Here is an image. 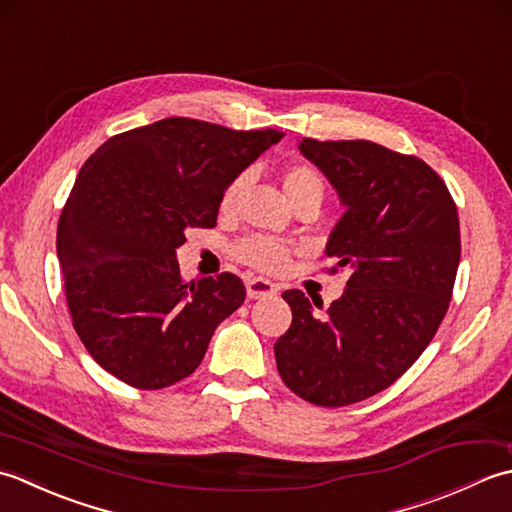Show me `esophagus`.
Wrapping results in <instances>:
<instances>
[{"label": "esophagus", "instance_id": "obj_1", "mask_svg": "<svg viewBox=\"0 0 512 512\" xmlns=\"http://www.w3.org/2000/svg\"><path fill=\"white\" fill-rule=\"evenodd\" d=\"M245 287H247V296L252 300H258V298H267V296H274L278 287L271 283V280H265V278H247L245 280Z\"/></svg>", "mask_w": 512, "mask_h": 512}]
</instances>
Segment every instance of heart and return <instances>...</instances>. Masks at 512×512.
<instances>
[{"instance_id": "heart-1", "label": "heart", "mask_w": 512, "mask_h": 512, "mask_svg": "<svg viewBox=\"0 0 512 512\" xmlns=\"http://www.w3.org/2000/svg\"><path fill=\"white\" fill-rule=\"evenodd\" d=\"M245 185H247V174L236 176V179L227 185V190L223 192V198H221V210L225 212L232 210L238 198H241ZM283 192L291 205L298 201H305V198H316V201H322L325 183H322L320 174L314 168L296 163L283 170ZM289 252L291 249L287 245L269 241V238H260V236H249L236 245V256L241 258L243 263L252 265L260 271H278L280 267H285V263L289 260Z\"/></svg>"}]
</instances>
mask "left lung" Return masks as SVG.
Masks as SVG:
<instances>
[{
    "mask_svg": "<svg viewBox=\"0 0 512 512\" xmlns=\"http://www.w3.org/2000/svg\"><path fill=\"white\" fill-rule=\"evenodd\" d=\"M298 150L344 207L327 256L349 280L322 318L300 289L285 291L294 318L274 353L291 391L333 409L391 387L429 347L460 265V218L417 156L371 141L302 139Z\"/></svg>",
    "mask_w": 512,
    "mask_h": 512,
    "instance_id": "obj_1",
    "label": "left lung"
}]
</instances>
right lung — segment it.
Wrapping results in <instances>:
<instances>
[{
    "instance_id": "1",
    "label": "right lung",
    "mask_w": 512,
    "mask_h": 512,
    "mask_svg": "<svg viewBox=\"0 0 512 512\" xmlns=\"http://www.w3.org/2000/svg\"><path fill=\"white\" fill-rule=\"evenodd\" d=\"M280 139L170 117L117 134L83 163L57 256L72 325L114 378L148 391L187 378L243 305L234 274L185 283L176 247L187 227L216 225L227 185Z\"/></svg>"
}]
</instances>
